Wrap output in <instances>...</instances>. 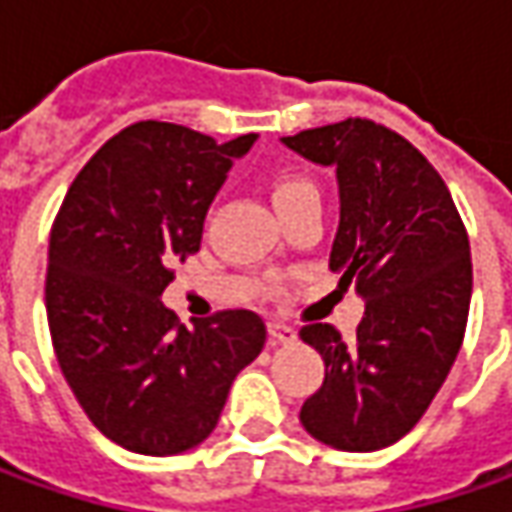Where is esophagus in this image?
<instances>
[{
    "label": "esophagus",
    "mask_w": 512,
    "mask_h": 512,
    "mask_svg": "<svg viewBox=\"0 0 512 512\" xmlns=\"http://www.w3.org/2000/svg\"><path fill=\"white\" fill-rule=\"evenodd\" d=\"M267 333H270V342L273 344H293L299 336L296 330L285 322H267Z\"/></svg>",
    "instance_id": "esophagus-1"
}]
</instances>
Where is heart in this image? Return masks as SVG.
<instances>
[{
  "mask_svg": "<svg viewBox=\"0 0 512 512\" xmlns=\"http://www.w3.org/2000/svg\"><path fill=\"white\" fill-rule=\"evenodd\" d=\"M307 187H313L307 179H296V176H282V179H276L273 187H270V193H273V205L276 202H282L287 196H293V193H302Z\"/></svg>",
  "mask_w": 512,
  "mask_h": 512,
  "instance_id": "1",
  "label": "heart"
}]
</instances>
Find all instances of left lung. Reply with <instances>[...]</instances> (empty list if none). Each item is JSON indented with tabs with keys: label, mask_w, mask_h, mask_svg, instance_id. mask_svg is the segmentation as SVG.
I'll return each instance as SVG.
<instances>
[{
	"label": "left lung",
	"mask_w": 512,
	"mask_h": 512,
	"mask_svg": "<svg viewBox=\"0 0 512 512\" xmlns=\"http://www.w3.org/2000/svg\"><path fill=\"white\" fill-rule=\"evenodd\" d=\"M282 145L336 170L330 270L364 302L353 342L330 325L302 327V342L325 359V382L299 422L327 447L382 450L413 430L459 356L473 293L470 242L442 176L399 133L344 119Z\"/></svg>",
	"instance_id": "obj_1"
}]
</instances>
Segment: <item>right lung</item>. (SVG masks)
Wrapping results in <instances>:
<instances>
[{
    "instance_id": "1",
    "label": "right lung",
    "mask_w": 512,
    "mask_h": 512,
    "mask_svg": "<svg viewBox=\"0 0 512 512\" xmlns=\"http://www.w3.org/2000/svg\"><path fill=\"white\" fill-rule=\"evenodd\" d=\"M247 133L139 122L113 136L73 179L50 230V339L88 419L142 456L205 442L233 379L265 347V322L225 310L187 330L165 307L170 262L199 250L207 207L253 148Z\"/></svg>"
}]
</instances>
